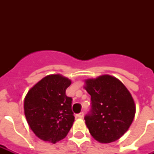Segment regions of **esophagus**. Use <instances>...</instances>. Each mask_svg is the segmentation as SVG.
I'll list each match as a JSON object with an SVG mask.
<instances>
[{"instance_id": "obj_1", "label": "esophagus", "mask_w": 154, "mask_h": 154, "mask_svg": "<svg viewBox=\"0 0 154 154\" xmlns=\"http://www.w3.org/2000/svg\"><path fill=\"white\" fill-rule=\"evenodd\" d=\"M77 117H79V118H82V117H84V112H81L80 113H77V115H76Z\"/></svg>"}]
</instances>
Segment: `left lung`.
<instances>
[{
	"instance_id": "1",
	"label": "left lung",
	"mask_w": 154,
	"mask_h": 154,
	"mask_svg": "<svg viewBox=\"0 0 154 154\" xmlns=\"http://www.w3.org/2000/svg\"><path fill=\"white\" fill-rule=\"evenodd\" d=\"M85 89L91 96V109L85 116L94 138L101 143L119 139L135 116L134 99L119 80L109 75L85 81Z\"/></svg>"
}]
</instances>
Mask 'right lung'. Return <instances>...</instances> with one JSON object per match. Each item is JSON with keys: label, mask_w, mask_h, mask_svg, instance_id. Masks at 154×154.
<instances>
[{"label": "right lung", "mask_w": 154, "mask_h": 154, "mask_svg": "<svg viewBox=\"0 0 154 154\" xmlns=\"http://www.w3.org/2000/svg\"><path fill=\"white\" fill-rule=\"evenodd\" d=\"M70 80L59 74L49 75L28 92L24 102L25 115L40 139L55 144L65 138L74 122L72 97L65 91Z\"/></svg>", "instance_id": "obj_1"}]
</instances>
